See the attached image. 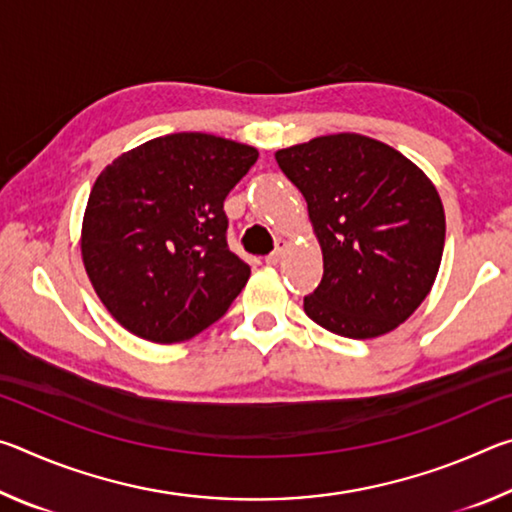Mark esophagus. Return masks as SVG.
<instances>
[{
  "instance_id": "esophagus-1",
  "label": "esophagus",
  "mask_w": 512,
  "mask_h": 512,
  "mask_svg": "<svg viewBox=\"0 0 512 512\" xmlns=\"http://www.w3.org/2000/svg\"><path fill=\"white\" fill-rule=\"evenodd\" d=\"M284 250H287V241H284V239H277V246H275L273 253H271V255H266V264H271V266L280 264V259H282V255H284Z\"/></svg>"
}]
</instances>
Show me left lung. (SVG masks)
Masks as SVG:
<instances>
[{
	"label": "left lung",
	"mask_w": 512,
	"mask_h": 512,
	"mask_svg": "<svg viewBox=\"0 0 512 512\" xmlns=\"http://www.w3.org/2000/svg\"><path fill=\"white\" fill-rule=\"evenodd\" d=\"M275 160L305 196L323 250L305 314L345 339L393 332L429 296L443 259L445 210L427 173L357 133L314 137Z\"/></svg>",
	"instance_id": "8db88e82"
}]
</instances>
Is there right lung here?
I'll use <instances>...</instances> for the list:
<instances>
[{"mask_svg":"<svg viewBox=\"0 0 512 512\" xmlns=\"http://www.w3.org/2000/svg\"><path fill=\"white\" fill-rule=\"evenodd\" d=\"M257 149L207 133L155 137L99 173L81 255L110 316L151 343H180L232 305L250 266L228 246L223 201Z\"/></svg>","mask_w":512,"mask_h":512,"instance_id":"1","label":"right lung"}]
</instances>
